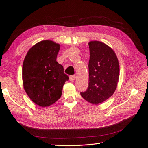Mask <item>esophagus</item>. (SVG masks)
Masks as SVG:
<instances>
[{
    "instance_id": "obj_1",
    "label": "esophagus",
    "mask_w": 148,
    "mask_h": 148,
    "mask_svg": "<svg viewBox=\"0 0 148 148\" xmlns=\"http://www.w3.org/2000/svg\"><path fill=\"white\" fill-rule=\"evenodd\" d=\"M75 78H76V76L75 75H71V76H70V77H69V79H70V81H71V82L74 81V80L75 79Z\"/></svg>"
}]
</instances>
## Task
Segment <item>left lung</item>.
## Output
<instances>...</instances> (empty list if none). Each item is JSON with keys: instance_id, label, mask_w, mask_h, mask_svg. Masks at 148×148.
Instances as JSON below:
<instances>
[{"instance_id": "8db88e82", "label": "left lung", "mask_w": 148, "mask_h": 148, "mask_svg": "<svg viewBox=\"0 0 148 148\" xmlns=\"http://www.w3.org/2000/svg\"><path fill=\"white\" fill-rule=\"evenodd\" d=\"M89 85L81 96L92 104H99L114 93L119 78V63L114 51L100 41L89 43Z\"/></svg>"}]
</instances>
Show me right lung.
I'll use <instances>...</instances> for the list:
<instances>
[{
	"label": "right lung",
	"instance_id": "add662e5",
	"mask_svg": "<svg viewBox=\"0 0 148 148\" xmlns=\"http://www.w3.org/2000/svg\"><path fill=\"white\" fill-rule=\"evenodd\" d=\"M60 44L50 40L36 44L26 53L22 68L23 87L36 104L48 107L60 99L68 75L56 61Z\"/></svg>",
	"mask_w": 148,
	"mask_h": 148
}]
</instances>
